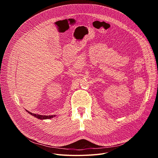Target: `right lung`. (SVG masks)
I'll use <instances>...</instances> for the list:
<instances>
[{"instance_id":"1","label":"right lung","mask_w":158,"mask_h":158,"mask_svg":"<svg viewBox=\"0 0 158 158\" xmlns=\"http://www.w3.org/2000/svg\"><path fill=\"white\" fill-rule=\"evenodd\" d=\"M27 112H28V113H29L31 115L34 116L35 118H37V119H51L54 117L56 116V115H50V116H42V115H39V114H34V113H32V112H31L30 111H28L27 110H26Z\"/></svg>"}]
</instances>
